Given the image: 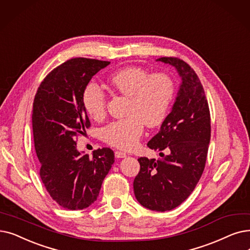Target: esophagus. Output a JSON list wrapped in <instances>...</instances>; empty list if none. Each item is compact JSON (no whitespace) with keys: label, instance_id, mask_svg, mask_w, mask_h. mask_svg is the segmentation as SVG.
<instances>
[{"label":"esophagus","instance_id":"obj_1","mask_svg":"<svg viewBox=\"0 0 250 250\" xmlns=\"http://www.w3.org/2000/svg\"><path fill=\"white\" fill-rule=\"evenodd\" d=\"M114 156H115V158L119 159V158H124V157H125V156H126V154H125V153H124V152H122V151H115V152H114Z\"/></svg>","mask_w":250,"mask_h":250}]
</instances>
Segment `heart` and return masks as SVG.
Here are the masks:
<instances>
[{
    "label": "heart",
    "instance_id": "obj_1",
    "mask_svg": "<svg viewBox=\"0 0 250 250\" xmlns=\"http://www.w3.org/2000/svg\"><path fill=\"white\" fill-rule=\"evenodd\" d=\"M107 81L113 91L128 97L129 102L127 116L106 125L101 131L102 139L118 149H133L143 135L144 125L154 127L165 121L175 98V81L166 72L151 74L137 66L119 69ZM83 103L95 119L105 116L107 99L99 84L90 83L85 86Z\"/></svg>",
    "mask_w": 250,
    "mask_h": 250
}]
</instances>
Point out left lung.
Wrapping results in <instances>:
<instances>
[{"mask_svg":"<svg viewBox=\"0 0 250 250\" xmlns=\"http://www.w3.org/2000/svg\"><path fill=\"white\" fill-rule=\"evenodd\" d=\"M157 61L175 66L182 84L170 113L147 144L160 151L161 158L138 159L134 192L144 208L167 211L185 201L196 187L205 167L211 127L208 102L196 72L178 57Z\"/></svg>","mask_w":250,"mask_h":250,"instance_id":"obj_1","label":"left lung"}]
</instances>
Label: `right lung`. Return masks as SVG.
<instances>
[{"label":"right lung","instance_id":"add662e5","mask_svg":"<svg viewBox=\"0 0 250 250\" xmlns=\"http://www.w3.org/2000/svg\"><path fill=\"white\" fill-rule=\"evenodd\" d=\"M109 63L69 59L49 72L35 96L32 131L40 176L52 199L65 209H83L95 202L114 162L110 148L95 150L93 157L77 149V138L91 126L83 91Z\"/></svg>","mask_w":250,"mask_h":250}]
</instances>
